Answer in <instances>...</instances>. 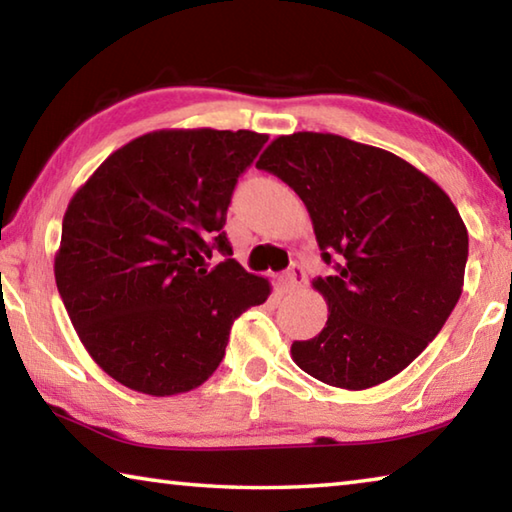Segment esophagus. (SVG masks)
<instances>
[{
    "instance_id": "1",
    "label": "esophagus",
    "mask_w": 512,
    "mask_h": 512,
    "mask_svg": "<svg viewBox=\"0 0 512 512\" xmlns=\"http://www.w3.org/2000/svg\"><path fill=\"white\" fill-rule=\"evenodd\" d=\"M280 282H282L284 291H296L298 287L305 284V268H302L300 264H291V268L282 275Z\"/></svg>"
}]
</instances>
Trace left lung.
Instances as JSON below:
<instances>
[{
    "instance_id": "8db88e82",
    "label": "left lung",
    "mask_w": 512,
    "mask_h": 512,
    "mask_svg": "<svg viewBox=\"0 0 512 512\" xmlns=\"http://www.w3.org/2000/svg\"><path fill=\"white\" fill-rule=\"evenodd\" d=\"M257 167L302 198L334 266L311 282L327 300V323L293 341V361L348 391L395 377L461 298L467 228L454 203L413 164L332 133L277 137Z\"/></svg>"
}]
</instances>
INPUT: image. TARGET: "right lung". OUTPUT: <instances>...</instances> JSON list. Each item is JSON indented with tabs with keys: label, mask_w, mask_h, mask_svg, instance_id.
Wrapping results in <instances>:
<instances>
[{
	"label": "right lung",
	"mask_w": 512,
	"mask_h": 512,
	"mask_svg": "<svg viewBox=\"0 0 512 512\" xmlns=\"http://www.w3.org/2000/svg\"><path fill=\"white\" fill-rule=\"evenodd\" d=\"M268 135L155 131L121 146L74 194L56 287L85 350L112 379L167 397L219 368L230 327L271 293L232 259V192ZM214 249L226 257L206 264Z\"/></svg>",
	"instance_id": "obj_1"
}]
</instances>
